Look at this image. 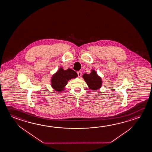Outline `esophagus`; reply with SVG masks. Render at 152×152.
Listing matches in <instances>:
<instances>
[{"label":"esophagus","instance_id":"1","mask_svg":"<svg viewBox=\"0 0 152 152\" xmlns=\"http://www.w3.org/2000/svg\"><path fill=\"white\" fill-rule=\"evenodd\" d=\"M77 74H78V77H80L82 75V72L80 71H78V72H77Z\"/></svg>","mask_w":152,"mask_h":152}]
</instances>
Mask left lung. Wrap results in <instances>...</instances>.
<instances>
[{
    "label": "left lung",
    "mask_w": 152,
    "mask_h": 152,
    "mask_svg": "<svg viewBox=\"0 0 152 152\" xmlns=\"http://www.w3.org/2000/svg\"><path fill=\"white\" fill-rule=\"evenodd\" d=\"M83 78L91 90L96 91L101 87L102 79L97 75V73L94 70H92L89 74H84L83 75Z\"/></svg>",
    "instance_id": "8db88e82"
}]
</instances>
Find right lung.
Instances as JSON below:
<instances>
[{"label":"right lung","mask_w":152,"mask_h":152,"mask_svg":"<svg viewBox=\"0 0 152 152\" xmlns=\"http://www.w3.org/2000/svg\"><path fill=\"white\" fill-rule=\"evenodd\" d=\"M76 72L68 68L64 70L62 67L60 68L56 73L52 76L51 80L52 87L58 92H61L67 84L68 81L72 78L77 77Z\"/></svg>","instance_id":"1"}]
</instances>
